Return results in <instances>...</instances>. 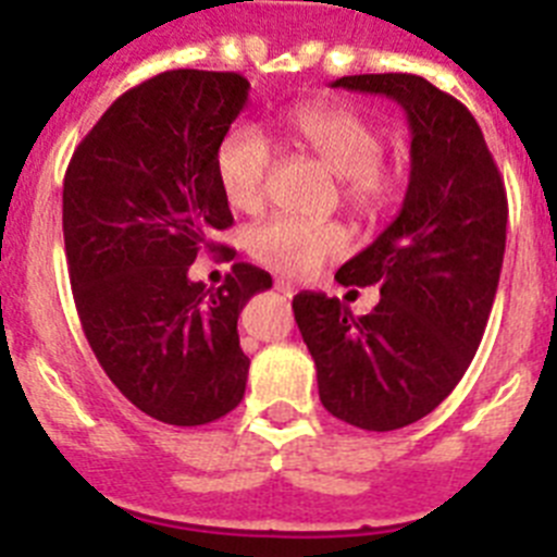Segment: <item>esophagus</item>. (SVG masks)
Wrapping results in <instances>:
<instances>
[{
	"label": "esophagus",
	"instance_id": "obj_1",
	"mask_svg": "<svg viewBox=\"0 0 557 557\" xmlns=\"http://www.w3.org/2000/svg\"><path fill=\"white\" fill-rule=\"evenodd\" d=\"M273 287H275V293H282L284 298H293V295H295V287L289 282H284V278H275Z\"/></svg>",
	"mask_w": 557,
	"mask_h": 557
}]
</instances>
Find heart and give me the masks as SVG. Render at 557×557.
Listing matches in <instances>:
<instances>
[{"label": "heart", "mask_w": 557, "mask_h": 557, "mask_svg": "<svg viewBox=\"0 0 557 557\" xmlns=\"http://www.w3.org/2000/svg\"><path fill=\"white\" fill-rule=\"evenodd\" d=\"M289 139L314 152L343 178V198L359 214H379L398 198L401 175L382 161L385 136L376 122L346 106H298L287 113ZM273 145L256 125H234L214 150V175L225 203L236 211L262 209ZM256 262L284 275H309L346 253L348 236L337 223L270 218L250 231Z\"/></svg>", "instance_id": "obj_1"}]
</instances>
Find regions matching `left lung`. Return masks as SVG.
<instances>
[{"label":"left lung","mask_w":557,"mask_h":557,"mask_svg":"<svg viewBox=\"0 0 557 557\" xmlns=\"http://www.w3.org/2000/svg\"><path fill=\"white\" fill-rule=\"evenodd\" d=\"M332 88L398 102L410 125V184L398 218L337 270L343 287H379L354 318L323 293L293 298L334 418L391 432L430 416L471 366L499 287L508 198L469 108L418 75H351ZM354 293V289H351Z\"/></svg>","instance_id":"left-lung-1"}]
</instances>
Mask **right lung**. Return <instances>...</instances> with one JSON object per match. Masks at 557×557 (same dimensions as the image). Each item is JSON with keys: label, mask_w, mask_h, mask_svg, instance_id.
I'll return each mask as SVG.
<instances>
[{"label": "right lung", "mask_w": 557, "mask_h": 557, "mask_svg": "<svg viewBox=\"0 0 557 557\" xmlns=\"http://www.w3.org/2000/svg\"><path fill=\"white\" fill-rule=\"evenodd\" d=\"M236 72L172 69L125 91L77 145L63 178V243L88 346L131 405L172 426L211 424L245 396L236 318L273 278L236 262L191 282L234 223L214 150L248 106ZM234 259V250H223Z\"/></svg>", "instance_id": "add662e5"}]
</instances>
